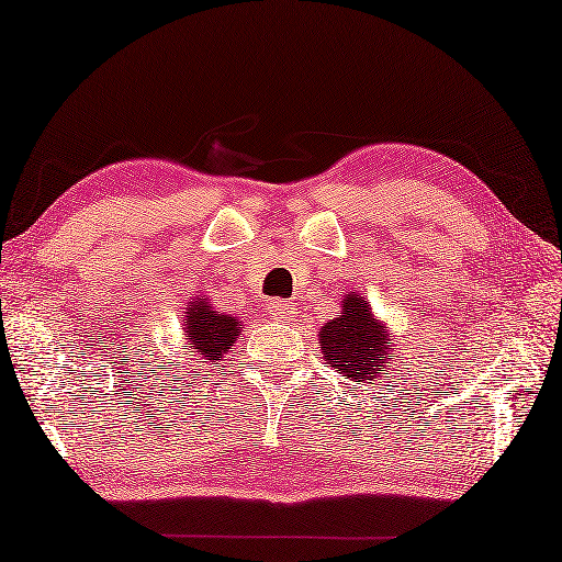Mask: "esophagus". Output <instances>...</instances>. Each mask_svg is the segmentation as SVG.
Here are the masks:
<instances>
[{"label":"esophagus","mask_w":562,"mask_h":562,"mask_svg":"<svg viewBox=\"0 0 562 562\" xmlns=\"http://www.w3.org/2000/svg\"><path fill=\"white\" fill-rule=\"evenodd\" d=\"M268 312H270V316H272L274 321H290V318L294 316V308H292V304L282 302V300H272V302H268Z\"/></svg>","instance_id":"1"}]
</instances>
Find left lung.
I'll list each match as a JSON object with an SVG mask.
<instances>
[{"mask_svg": "<svg viewBox=\"0 0 562 562\" xmlns=\"http://www.w3.org/2000/svg\"><path fill=\"white\" fill-rule=\"evenodd\" d=\"M318 342L324 362L360 384H381L398 350L393 333L360 292L345 294L340 316L321 326Z\"/></svg>", "mask_w": 562, "mask_h": 562, "instance_id": "8db88e82", "label": "left lung"}]
</instances>
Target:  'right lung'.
Masks as SVG:
<instances>
[{"label":"right lung","instance_id":"add662e5","mask_svg":"<svg viewBox=\"0 0 562 562\" xmlns=\"http://www.w3.org/2000/svg\"><path fill=\"white\" fill-rule=\"evenodd\" d=\"M241 326L238 316L217 312L207 296L205 300L195 296L183 312V352L190 360L217 364L234 350Z\"/></svg>","mask_w":562,"mask_h":562}]
</instances>
